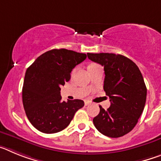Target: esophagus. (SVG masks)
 <instances>
[{
    "label": "esophagus",
    "mask_w": 161,
    "mask_h": 161,
    "mask_svg": "<svg viewBox=\"0 0 161 161\" xmlns=\"http://www.w3.org/2000/svg\"><path fill=\"white\" fill-rule=\"evenodd\" d=\"M91 104L90 102H89V101H85V106H89Z\"/></svg>",
    "instance_id": "34e87169"
}]
</instances>
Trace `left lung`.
Returning a JSON list of instances; mask_svg holds the SVG:
<instances>
[{
	"label": "left lung",
	"mask_w": 161,
	"mask_h": 161,
	"mask_svg": "<svg viewBox=\"0 0 161 161\" xmlns=\"http://www.w3.org/2000/svg\"><path fill=\"white\" fill-rule=\"evenodd\" d=\"M88 58L104 67L103 89L110 98L106 110L102 106L93 119L95 127L104 136L119 138L136 126L143 113L147 88L137 65L127 57L113 53H87Z\"/></svg>",
	"instance_id": "left-lung-1"
}]
</instances>
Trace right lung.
<instances>
[{
	"label": "right lung",
	"mask_w": 161,
	"mask_h": 161,
	"mask_svg": "<svg viewBox=\"0 0 161 161\" xmlns=\"http://www.w3.org/2000/svg\"><path fill=\"white\" fill-rule=\"evenodd\" d=\"M87 57L67 49H53L38 56L27 68L22 88L25 114L37 130L52 134L65 129L74 114L84 106L82 100L61 102L60 86L71 72Z\"/></svg>",
	"instance_id": "1"
}]
</instances>
